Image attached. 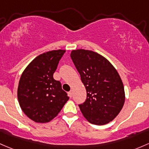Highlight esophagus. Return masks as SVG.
Returning <instances> with one entry per match:
<instances>
[{"mask_svg": "<svg viewBox=\"0 0 149 149\" xmlns=\"http://www.w3.org/2000/svg\"><path fill=\"white\" fill-rule=\"evenodd\" d=\"M68 95H69V97H70V98H71L72 96H73V91H70L69 92H68Z\"/></svg>", "mask_w": 149, "mask_h": 149, "instance_id": "esophagus-1", "label": "esophagus"}]
</instances>
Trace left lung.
I'll list each match as a JSON object with an SVG mask.
<instances>
[{"label": "left lung", "mask_w": 149, "mask_h": 149, "mask_svg": "<svg viewBox=\"0 0 149 149\" xmlns=\"http://www.w3.org/2000/svg\"><path fill=\"white\" fill-rule=\"evenodd\" d=\"M70 57L81 75L87 98L79 105L91 123L104 125L118 116L125 102V91L119 74L108 59L89 50H73Z\"/></svg>", "instance_id": "obj_1"}]
</instances>
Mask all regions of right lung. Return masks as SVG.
<instances>
[{
  "instance_id": "1",
  "label": "right lung",
  "mask_w": 149,
  "mask_h": 149,
  "mask_svg": "<svg viewBox=\"0 0 149 149\" xmlns=\"http://www.w3.org/2000/svg\"><path fill=\"white\" fill-rule=\"evenodd\" d=\"M65 50H54L39 55L25 68L18 87L22 111L36 123H48L61 111L69 97L54 73Z\"/></svg>"
}]
</instances>
